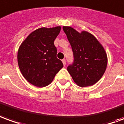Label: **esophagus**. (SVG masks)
<instances>
[{"mask_svg":"<svg viewBox=\"0 0 124 124\" xmlns=\"http://www.w3.org/2000/svg\"><path fill=\"white\" fill-rule=\"evenodd\" d=\"M62 62H63V63L64 66H65V65H66V61H65V59H63V60H62Z\"/></svg>","mask_w":124,"mask_h":124,"instance_id":"1","label":"esophagus"}]
</instances>
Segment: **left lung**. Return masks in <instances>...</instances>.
Returning a JSON list of instances; mask_svg holds the SVG:
<instances>
[{
	"label": "left lung",
	"instance_id": "1",
	"mask_svg": "<svg viewBox=\"0 0 124 124\" xmlns=\"http://www.w3.org/2000/svg\"><path fill=\"white\" fill-rule=\"evenodd\" d=\"M71 46L73 61L67 67L73 79L80 87L97 83L106 71L108 59L106 51L92 34L78 32L70 27H63Z\"/></svg>",
	"mask_w": 124,
	"mask_h": 124
}]
</instances>
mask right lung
I'll list each match as a JSON object with an SVG mask.
<instances>
[{"label": "right lung", "mask_w": 124, "mask_h": 124, "mask_svg": "<svg viewBox=\"0 0 124 124\" xmlns=\"http://www.w3.org/2000/svg\"><path fill=\"white\" fill-rule=\"evenodd\" d=\"M61 27L40 28L31 32L18 51L19 69L26 80L37 87L49 85L63 67L54 45Z\"/></svg>", "instance_id": "1"}]
</instances>
